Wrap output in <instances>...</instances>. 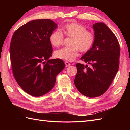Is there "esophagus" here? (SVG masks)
<instances>
[{
  "label": "esophagus",
  "mask_w": 130,
  "mask_h": 130,
  "mask_svg": "<svg viewBox=\"0 0 130 130\" xmlns=\"http://www.w3.org/2000/svg\"><path fill=\"white\" fill-rule=\"evenodd\" d=\"M65 65H66V67H69V66H70V63L67 62V61H66L65 62Z\"/></svg>",
  "instance_id": "esophagus-1"
}]
</instances>
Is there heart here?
Segmentation results:
<instances>
[{
    "label": "heart",
    "instance_id": "obj_1",
    "mask_svg": "<svg viewBox=\"0 0 130 130\" xmlns=\"http://www.w3.org/2000/svg\"><path fill=\"white\" fill-rule=\"evenodd\" d=\"M62 30L67 36L72 37L69 48H64L56 51L54 56L66 61H73L79 55V50L82 53L89 51L95 40V34L92 31L79 23H71L62 27ZM50 44L55 47L62 45L64 42V36L60 31H54L49 37Z\"/></svg>",
    "mask_w": 130,
    "mask_h": 130
}]
</instances>
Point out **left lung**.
<instances>
[{
    "label": "left lung",
    "mask_w": 130,
    "mask_h": 130,
    "mask_svg": "<svg viewBox=\"0 0 130 130\" xmlns=\"http://www.w3.org/2000/svg\"><path fill=\"white\" fill-rule=\"evenodd\" d=\"M95 40L81 60L89 64H76L74 80L76 87L84 95H101L111 85L119 66L120 46L115 35L103 23L93 24Z\"/></svg>",
    "instance_id": "1"
}]
</instances>
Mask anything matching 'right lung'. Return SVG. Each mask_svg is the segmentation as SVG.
<instances>
[{
    "label": "right lung",
    "mask_w": 130,
    "mask_h": 130,
    "mask_svg": "<svg viewBox=\"0 0 130 130\" xmlns=\"http://www.w3.org/2000/svg\"><path fill=\"white\" fill-rule=\"evenodd\" d=\"M57 27L51 19H36L19 27L12 37L10 51L13 76L22 89L32 96L49 92L65 67L61 59L48 60L53 52L49 37Z\"/></svg>",
    "instance_id": "add662e5"
}]
</instances>
